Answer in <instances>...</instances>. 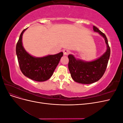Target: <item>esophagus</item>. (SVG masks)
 <instances>
[{
  "mask_svg": "<svg viewBox=\"0 0 123 123\" xmlns=\"http://www.w3.org/2000/svg\"><path fill=\"white\" fill-rule=\"evenodd\" d=\"M63 52H64V55H68L70 53V51L69 50H68V49H64V50H63Z\"/></svg>",
  "mask_w": 123,
  "mask_h": 123,
  "instance_id": "esophagus-1",
  "label": "esophagus"
}]
</instances>
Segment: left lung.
Returning <instances> with one entry per match:
<instances>
[{
	"label": "left lung",
	"instance_id": "8db88e82",
	"mask_svg": "<svg viewBox=\"0 0 123 123\" xmlns=\"http://www.w3.org/2000/svg\"><path fill=\"white\" fill-rule=\"evenodd\" d=\"M93 30L98 32L105 38L107 49L101 57L91 62H85L76 59L72 55H69L68 68L72 79L77 83L90 84L101 79L105 73L110 55V48L105 34L93 25Z\"/></svg>",
	"mask_w": 123,
	"mask_h": 123
}]
</instances>
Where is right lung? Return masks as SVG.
Masks as SVG:
<instances>
[{"mask_svg": "<svg viewBox=\"0 0 123 123\" xmlns=\"http://www.w3.org/2000/svg\"><path fill=\"white\" fill-rule=\"evenodd\" d=\"M27 28L22 31L16 44V52L19 68L24 75L37 81L49 80L63 56V53L36 58L25 51L22 44V36Z\"/></svg>", "mask_w": 123, "mask_h": 123, "instance_id": "1", "label": "right lung"}]
</instances>
